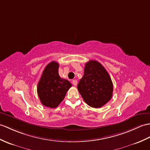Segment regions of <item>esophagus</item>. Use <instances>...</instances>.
<instances>
[{"label":"esophagus","instance_id":"esophagus-1","mask_svg":"<svg viewBox=\"0 0 150 150\" xmlns=\"http://www.w3.org/2000/svg\"><path fill=\"white\" fill-rule=\"evenodd\" d=\"M72 83L74 84V86H76V85H77V81H76V80H73Z\"/></svg>","mask_w":150,"mask_h":150}]
</instances>
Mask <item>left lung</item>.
Listing matches in <instances>:
<instances>
[{
  "instance_id": "1",
  "label": "left lung",
  "mask_w": 150,
  "mask_h": 150,
  "mask_svg": "<svg viewBox=\"0 0 150 150\" xmlns=\"http://www.w3.org/2000/svg\"><path fill=\"white\" fill-rule=\"evenodd\" d=\"M77 88L84 102L93 108L102 107L112 96L113 84L109 74L99 62L94 60L86 63Z\"/></svg>"
}]
</instances>
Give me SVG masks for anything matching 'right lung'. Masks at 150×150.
<instances>
[{
    "instance_id": "right-lung-1",
    "label": "right lung",
    "mask_w": 150,
    "mask_h": 150,
    "mask_svg": "<svg viewBox=\"0 0 150 150\" xmlns=\"http://www.w3.org/2000/svg\"><path fill=\"white\" fill-rule=\"evenodd\" d=\"M58 69L57 62H50L44 69L38 83V95L41 103L52 109L60 104L71 87V83L68 80L60 77Z\"/></svg>"
}]
</instances>
